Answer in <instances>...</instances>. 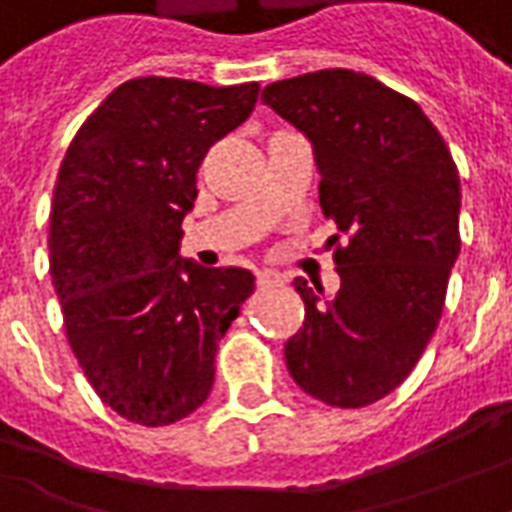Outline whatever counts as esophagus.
I'll list each match as a JSON object with an SVG mask.
<instances>
[{"instance_id": "34e87169", "label": "esophagus", "mask_w": 512, "mask_h": 512, "mask_svg": "<svg viewBox=\"0 0 512 512\" xmlns=\"http://www.w3.org/2000/svg\"><path fill=\"white\" fill-rule=\"evenodd\" d=\"M285 277H282L280 271H271V268H263V271H257V285L260 288H274V285H282Z\"/></svg>"}]
</instances>
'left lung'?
I'll use <instances>...</instances> for the list:
<instances>
[{
	"label": "left lung",
	"instance_id": "8db88e82",
	"mask_svg": "<svg viewBox=\"0 0 512 512\" xmlns=\"http://www.w3.org/2000/svg\"><path fill=\"white\" fill-rule=\"evenodd\" d=\"M260 99L310 141L321 210L349 238L332 296L296 280L305 327L285 363L321 402L366 407L405 382L438 327L460 255L455 160L413 99L360 71L271 82Z\"/></svg>",
	"mask_w": 512,
	"mask_h": 512
}]
</instances>
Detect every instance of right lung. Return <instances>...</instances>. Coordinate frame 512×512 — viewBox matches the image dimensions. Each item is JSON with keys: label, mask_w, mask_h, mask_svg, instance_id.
<instances>
[{"label": "right lung", "mask_w": 512, "mask_h": 512, "mask_svg": "<svg viewBox=\"0 0 512 512\" xmlns=\"http://www.w3.org/2000/svg\"><path fill=\"white\" fill-rule=\"evenodd\" d=\"M257 91V82H124L63 157L49 219L52 285L85 377L127 421L163 427L202 407L219 341L255 291L246 268L182 257L180 227L202 157L249 119Z\"/></svg>", "instance_id": "obj_1"}]
</instances>
